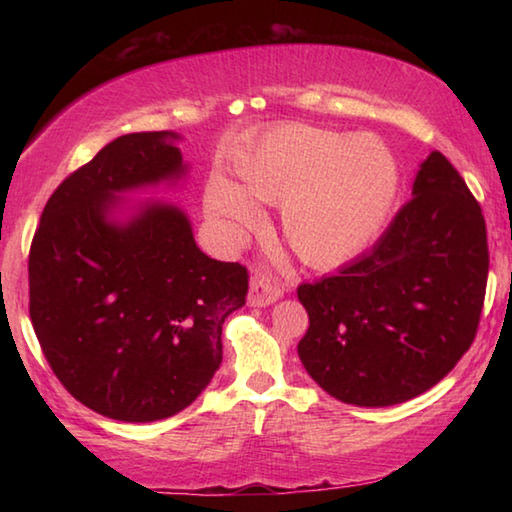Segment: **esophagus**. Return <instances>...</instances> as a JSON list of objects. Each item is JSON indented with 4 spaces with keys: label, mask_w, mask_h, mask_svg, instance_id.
<instances>
[{
    "label": "esophagus",
    "mask_w": 512,
    "mask_h": 512,
    "mask_svg": "<svg viewBox=\"0 0 512 512\" xmlns=\"http://www.w3.org/2000/svg\"><path fill=\"white\" fill-rule=\"evenodd\" d=\"M282 293L284 289L280 284H273L268 277H253V280H250V291H248V305L268 307L273 305L275 300H280Z\"/></svg>",
    "instance_id": "obj_1"
}]
</instances>
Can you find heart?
I'll return each mask as SVG.
<instances>
[{
	"label": "heart",
	"instance_id": "b5f03b06",
	"mask_svg": "<svg viewBox=\"0 0 512 512\" xmlns=\"http://www.w3.org/2000/svg\"><path fill=\"white\" fill-rule=\"evenodd\" d=\"M241 185L214 176L205 212L228 244L259 223V203L280 205L282 235L314 268L361 255L391 219L400 192L393 151L375 135H343L309 124L266 131L239 160Z\"/></svg>",
	"mask_w": 512,
	"mask_h": 512
}]
</instances>
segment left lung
I'll list each match as a JSON object with an SVG mask.
<instances>
[{"instance_id": "left-lung-1", "label": "left lung", "mask_w": 512, "mask_h": 512, "mask_svg": "<svg viewBox=\"0 0 512 512\" xmlns=\"http://www.w3.org/2000/svg\"><path fill=\"white\" fill-rule=\"evenodd\" d=\"M481 205L440 151L368 255L300 284L309 329L298 357L354 406H393L436 386L470 350L488 282Z\"/></svg>"}]
</instances>
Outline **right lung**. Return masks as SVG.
Returning <instances> with one entry per match:
<instances>
[{"mask_svg":"<svg viewBox=\"0 0 512 512\" xmlns=\"http://www.w3.org/2000/svg\"><path fill=\"white\" fill-rule=\"evenodd\" d=\"M178 140L155 131L103 146L51 194L29 253V314L51 370L121 422L187 409L221 366L225 318L246 305V268L207 257L180 207L124 201L185 176Z\"/></svg>","mask_w":512,"mask_h":512,"instance_id":"1","label":"right lung"}]
</instances>
